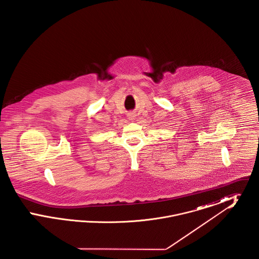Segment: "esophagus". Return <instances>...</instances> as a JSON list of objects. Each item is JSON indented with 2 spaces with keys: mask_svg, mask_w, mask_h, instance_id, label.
I'll return each instance as SVG.
<instances>
[{
  "mask_svg": "<svg viewBox=\"0 0 259 259\" xmlns=\"http://www.w3.org/2000/svg\"><path fill=\"white\" fill-rule=\"evenodd\" d=\"M129 118H130V119H133V116H129Z\"/></svg>",
  "mask_w": 259,
  "mask_h": 259,
  "instance_id": "esophagus-1",
  "label": "esophagus"
}]
</instances>
